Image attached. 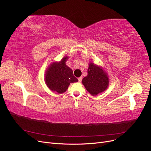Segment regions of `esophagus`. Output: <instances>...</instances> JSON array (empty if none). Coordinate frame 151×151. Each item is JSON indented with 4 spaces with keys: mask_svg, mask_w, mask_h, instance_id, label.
Instances as JSON below:
<instances>
[{
    "mask_svg": "<svg viewBox=\"0 0 151 151\" xmlns=\"http://www.w3.org/2000/svg\"><path fill=\"white\" fill-rule=\"evenodd\" d=\"M82 79H83V77H79V78H78V80H79V83H81Z\"/></svg>",
    "mask_w": 151,
    "mask_h": 151,
    "instance_id": "obj_1",
    "label": "esophagus"
}]
</instances>
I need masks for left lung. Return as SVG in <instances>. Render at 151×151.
Returning a JSON list of instances; mask_svg holds the SVG:
<instances>
[{
	"instance_id": "1",
	"label": "left lung",
	"mask_w": 151,
	"mask_h": 151,
	"mask_svg": "<svg viewBox=\"0 0 151 151\" xmlns=\"http://www.w3.org/2000/svg\"><path fill=\"white\" fill-rule=\"evenodd\" d=\"M82 83L92 96H96L107 89L109 81L108 73L104 68L93 62L89 63L88 76L84 77Z\"/></svg>"
}]
</instances>
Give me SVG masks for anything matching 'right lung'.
I'll return each instance as SVG.
<instances>
[{
  "label": "right lung",
  "mask_w": 151,
  "mask_h": 151,
  "mask_svg": "<svg viewBox=\"0 0 151 151\" xmlns=\"http://www.w3.org/2000/svg\"><path fill=\"white\" fill-rule=\"evenodd\" d=\"M68 58L65 56L60 61L52 62L45 71V84L50 90L58 94L65 93L70 83L78 81L72 70L66 65Z\"/></svg>",
  "instance_id": "right-lung-1"
}]
</instances>
